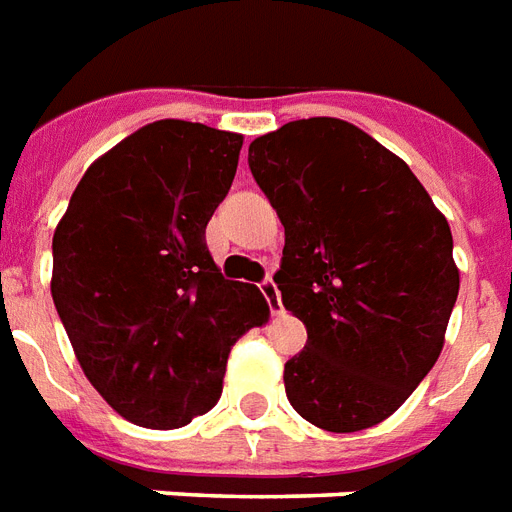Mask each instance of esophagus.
Returning a JSON list of instances; mask_svg holds the SVG:
<instances>
[{
  "label": "esophagus",
  "mask_w": 512,
  "mask_h": 512,
  "mask_svg": "<svg viewBox=\"0 0 512 512\" xmlns=\"http://www.w3.org/2000/svg\"><path fill=\"white\" fill-rule=\"evenodd\" d=\"M260 292H263V298L268 300V308H271V314H282V298H279V287L273 284L271 276H265L263 282H260Z\"/></svg>",
  "instance_id": "obj_1"
}]
</instances>
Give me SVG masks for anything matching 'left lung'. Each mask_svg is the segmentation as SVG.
Wrapping results in <instances>:
<instances>
[{
    "mask_svg": "<svg viewBox=\"0 0 512 512\" xmlns=\"http://www.w3.org/2000/svg\"><path fill=\"white\" fill-rule=\"evenodd\" d=\"M249 171L284 225L273 282L308 333L284 365L287 400L327 432L373 427L443 349L459 295L446 217L397 155L335 117L255 139Z\"/></svg>",
    "mask_w": 512,
    "mask_h": 512,
    "instance_id": "8db88e82",
    "label": "left lung"
}]
</instances>
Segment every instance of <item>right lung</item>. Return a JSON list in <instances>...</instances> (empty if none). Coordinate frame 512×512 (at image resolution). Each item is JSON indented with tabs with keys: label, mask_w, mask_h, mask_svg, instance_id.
<instances>
[{
	"label": "right lung",
	"mask_w": 512,
	"mask_h": 512,
	"mask_svg": "<svg viewBox=\"0 0 512 512\" xmlns=\"http://www.w3.org/2000/svg\"><path fill=\"white\" fill-rule=\"evenodd\" d=\"M241 142L187 120L150 123L85 171L58 222V317L96 392L139 427L212 411L233 343L268 319L255 284L225 279L206 247Z\"/></svg>",
	"instance_id": "add662e5"
}]
</instances>
